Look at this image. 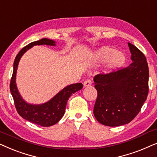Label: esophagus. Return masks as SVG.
Returning a JSON list of instances; mask_svg holds the SVG:
<instances>
[{"label":"esophagus","instance_id":"esophagus-1","mask_svg":"<svg viewBox=\"0 0 157 157\" xmlns=\"http://www.w3.org/2000/svg\"><path fill=\"white\" fill-rule=\"evenodd\" d=\"M91 85H92V82L90 80H87L85 81V82H84L85 87H89V86H90Z\"/></svg>","mask_w":157,"mask_h":157}]
</instances>
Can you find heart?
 Instances as JSON below:
<instances>
[{"label": "heart", "mask_w": 157, "mask_h": 157, "mask_svg": "<svg viewBox=\"0 0 157 157\" xmlns=\"http://www.w3.org/2000/svg\"><path fill=\"white\" fill-rule=\"evenodd\" d=\"M95 62L108 61L106 71L111 72L121 67L126 61V56L124 52H118L116 49L109 47H103L95 51L92 55Z\"/></svg>", "instance_id": "1"}]
</instances>
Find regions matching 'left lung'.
Masks as SVG:
<instances>
[{"instance_id":"obj_1","label":"left lung","mask_w":157,"mask_h":157,"mask_svg":"<svg viewBox=\"0 0 157 157\" xmlns=\"http://www.w3.org/2000/svg\"><path fill=\"white\" fill-rule=\"evenodd\" d=\"M132 60L116 72L94 77L98 97L93 113L101 124L120 126L130 123L139 113L149 93V67L145 56L128 43Z\"/></svg>"}]
</instances>
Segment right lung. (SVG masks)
<instances>
[{
	"label": "right lung",
	"mask_w": 157,
	"mask_h": 157,
	"mask_svg": "<svg viewBox=\"0 0 157 157\" xmlns=\"http://www.w3.org/2000/svg\"><path fill=\"white\" fill-rule=\"evenodd\" d=\"M36 45L55 46L56 42L52 39L43 38L30 43L18 52L13 62V72L10 80V90L13 96L17 112L23 118L33 124L48 127L56 124L63 117L68 99L72 94L80 90L83 85L82 83L67 85L49 101L42 104H31L25 101L16 85V72L18 63L24 54Z\"/></svg>",
	"instance_id": "obj_1"
}]
</instances>
